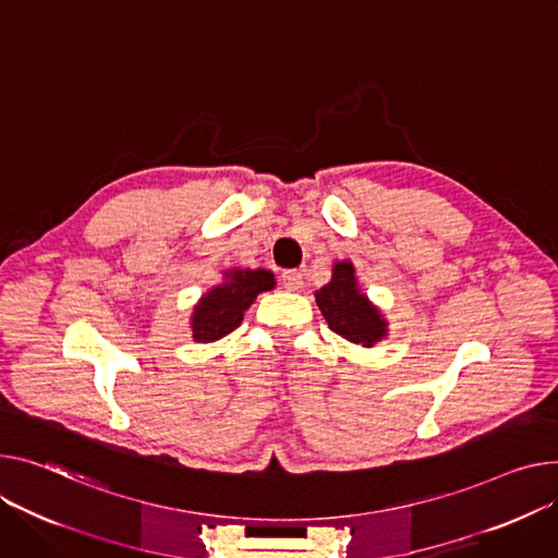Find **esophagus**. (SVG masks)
<instances>
[{
	"label": "esophagus",
	"mask_w": 558,
	"mask_h": 558,
	"mask_svg": "<svg viewBox=\"0 0 558 558\" xmlns=\"http://www.w3.org/2000/svg\"><path fill=\"white\" fill-rule=\"evenodd\" d=\"M280 280H282V287H284L287 291H301V289H303V284H305L303 274H301V271H295V269L284 271V274L280 276Z\"/></svg>",
	"instance_id": "esophagus-1"
}]
</instances>
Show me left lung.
<instances>
[{"label":"left lung","mask_w":558,"mask_h":558,"mask_svg":"<svg viewBox=\"0 0 558 558\" xmlns=\"http://www.w3.org/2000/svg\"><path fill=\"white\" fill-rule=\"evenodd\" d=\"M316 303L331 331L350 343L373 348L388 337L381 312L361 293L354 265L343 259L331 269V280L316 291Z\"/></svg>","instance_id":"obj_1"}]
</instances>
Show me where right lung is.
Listing matches in <instances>:
<instances>
[{
  "mask_svg": "<svg viewBox=\"0 0 558 558\" xmlns=\"http://www.w3.org/2000/svg\"><path fill=\"white\" fill-rule=\"evenodd\" d=\"M276 278L267 269H229L225 282L206 291L193 310L191 327L197 343H213L231 333L253 305L257 293L271 291Z\"/></svg>",
  "mask_w": 558,
  "mask_h": 558,
  "instance_id": "right-lung-1",
  "label": "right lung"
}]
</instances>
